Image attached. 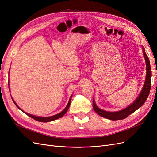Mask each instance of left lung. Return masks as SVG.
<instances>
[{"label": "left lung", "mask_w": 157, "mask_h": 157, "mask_svg": "<svg viewBox=\"0 0 157 157\" xmlns=\"http://www.w3.org/2000/svg\"><path fill=\"white\" fill-rule=\"evenodd\" d=\"M142 49L145 60V64H146L147 73L142 90L141 91V92H140V95L137 97V99L135 100L131 105H129L128 107L125 108V109L118 112H107L103 110H101L97 106L94 99H93V108L95 112L98 113L99 116L105 118L109 119V120H123V119L126 118L127 116L131 114L132 113L137 110L139 108L141 107L144 104L145 101L147 100L150 92L151 86V69L149 58L146 55V54H145L144 47H142Z\"/></svg>", "instance_id": "1"}]
</instances>
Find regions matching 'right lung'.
I'll return each instance as SVG.
<instances>
[{
	"label": "right lung",
	"mask_w": 157,
	"mask_h": 157,
	"mask_svg": "<svg viewBox=\"0 0 157 157\" xmlns=\"http://www.w3.org/2000/svg\"><path fill=\"white\" fill-rule=\"evenodd\" d=\"M71 97H72V95L71 96V97H70V99H69V100L67 105L66 106V108H65V109H64L63 111H62L60 113H58V114H56V115L52 116H50V117H39V116H34V115H31V114H30V113H27L25 112L23 110H21V109H20V108L18 106V105L15 103V102L14 101V100L13 99L12 97V100H13V102H14V104L16 105V106H17L19 110H21V111L23 112L24 113H25L26 115H28L29 117L34 119L35 120H36V121H40V122H48V121H54V120H57V119H58V118L62 117L65 114V113H66L67 112V111L68 110L69 108L70 104H71Z\"/></svg>",
	"instance_id": "obj_1"
}]
</instances>
